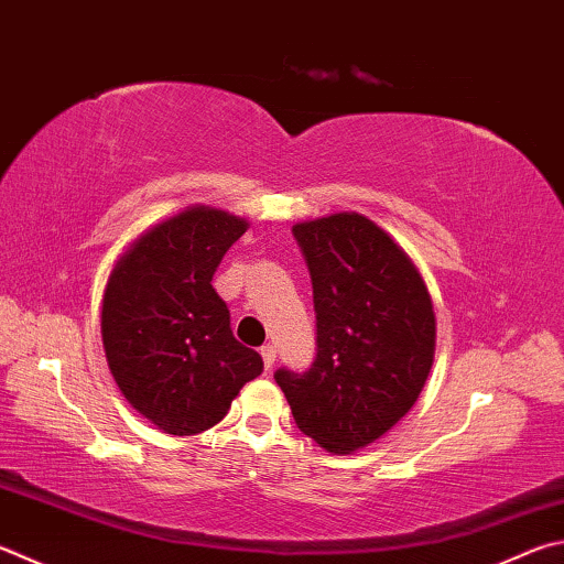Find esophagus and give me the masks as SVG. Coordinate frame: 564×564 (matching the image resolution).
<instances>
[{
  "label": "esophagus",
  "mask_w": 564,
  "mask_h": 564,
  "mask_svg": "<svg viewBox=\"0 0 564 564\" xmlns=\"http://www.w3.org/2000/svg\"><path fill=\"white\" fill-rule=\"evenodd\" d=\"M261 357H263L265 370H271L273 362H275V347H273V345H263V347H261Z\"/></svg>",
  "instance_id": "obj_1"
}]
</instances>
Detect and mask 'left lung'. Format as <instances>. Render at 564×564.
Segmentation results:
<instances>
[{"mask_svg":"<svg viewBox=\"0 0 564 564\" xmlns=\"http://www.w3.org/2000/svg\"><path fill=\"white\" fill-rule=\"evenodd\" d=\"M308 263L315 308L311 370H275L295 424L333 454L389 432L434 362L436 321L412 259L360 214L293 227Z\"/></svg>","mask_w":564,"mask_h":564,"instance_id":"8db88e82","label":"left lung"}]
</instances>
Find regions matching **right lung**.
Returning <instances> with one entry per match:
<instances>
[{"mask_svg": "<svg viewBox=\"0 0 564 564\" xmlns=\"http://www.w3.org/2000/svg\"><path fill=\"white\" fill-rule=\"evenodd\" d=\"M247 227L227 212L187 209L142 234L108 279L100 315L108 367L128 402L167 434L219 424L239 389L263 372L212 285Z\"/></svg>", "mask_w": 564, "mask_h": 564, "instance_id": "obj_1", "label": "right lung"}]
</instances>
